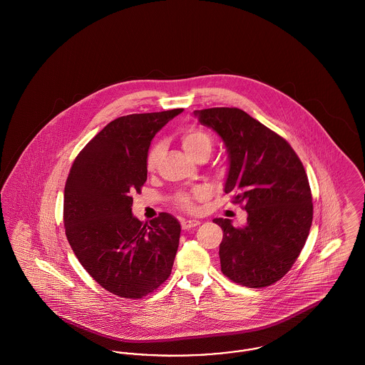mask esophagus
I'll return each instance as SVG.
<instances>
[{
  "label": "esophagus",
  "mask_w": 365,
  "mask_h": 365,
  "mask_svg": "<svg viewBox=\"0 0 365 365\" xmlns=\"http://www.w3.org/2000/svg\"><path fill=\"white\" fill-rule=\"evenodd\" d=\"M200 225V222L198 220H194V219H190V220H182V228L186 231V230H190V228H194V227H197Z\"/></svg>",
  "instance_id": "1"
}]
</instances>
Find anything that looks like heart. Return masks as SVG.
<instances>
[{"mask_svg": "<svg viewBox=\"0 0 365 365\" xmlns=\"http://www.w3.org/2000/svg\"><path fill=\"white\" fill-rule=\"evenodd\" d=\"M180 145L187 156L191 157L192 160H198L200 157H209L212 152V148H213V140L210 138L208 133H205L204 130L190 128L182 134ZM161 153H163V146L160 143H157L149 150L148 157H146V167L149 171L156 170ZM205 197H207V191L204 189H195L190 194L179 195L178 204L182 208L191 209L192 200H201Z\"/></svg>", "mask_w": 365, "mask_h": 365, "instance_id": "obj_1", "label": "heart"}]
</instances>
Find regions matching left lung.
<instances>
[{
	"mask_svg": "<svg viewBox=\"0 0 365 365\" xmlns=\"http://www.w3.org/2000/svg\"><path fill=\"white\" fill-rule=\"evenodd\" d=\"M194 116L225 142V192L247 212L243 227L213 219L223 230L222 272L247 287L269 286L292 268L312 226L304 165L287 140L242 109L209 108L194 110Z\"/></svg>",
	"mask_w": 365,
	"mask_h": 365,
	"instance_id": "1",
	"label": "left lung"
}]
</instances>
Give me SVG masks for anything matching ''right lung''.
Returning <instances> with one entry per match:
<instances>
[{
  "mask_svg": "<svg viewBox=\"0 0 365 365\" xmlns=\"http://www.w3.org/2000/svg\"><path fill=\"white\" fill-rule=\"evenodd\" d=\"M183 109L108 123L76 156L64 189V226L82 267L112 294L142 298L171 275L180 225L170 213L148 223L133 215L157 133Z\"/></svg>",
  "mask_w": 365,
  "mask_h": 365,
  "instance_id": "1",
  "label": "right lung"
}]
</instances>
